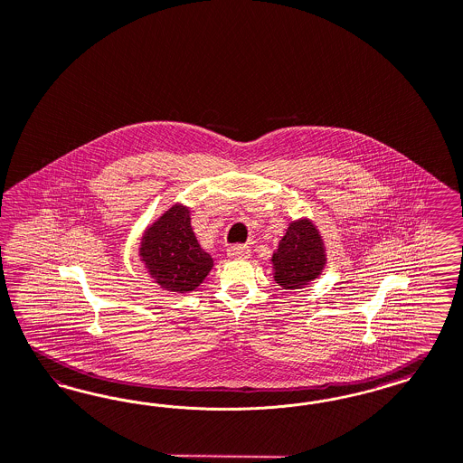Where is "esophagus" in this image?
<instances>
[{"instance_id":"34e87169","label":"esophagus","mask_w":463,"mask_h":463,"mask_svg":"<svg viewBox=\"0 0 463 463\" xmlns=\"http://www.w3.org/2000/svg\"><path fill=\"white\" fill-rule=\"evenodd\" d=\"M227 255L234 260H248L251 256V250L246 244H236L227 250Z\"/></svg>"}]
</instances>
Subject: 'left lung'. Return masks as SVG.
I'll return each mask as SVG.
<instances>
[{
  "mask_svg": "<svg viewBox=\"0 0 463 463\" xmlns=\"http://www.w3.org/2000/svg\"><path fill=\"white\" fill-rule=\"evenodd\" d=\"M273 280L286 290L306 288L326 265V248L318 227L307 217L288 223L271 256Z\"/></svg>",
  "mask_w": 463,
  "mask_h": 463,
  "instance_id": "obj_1",
  "label": "left lung"
}]
</instances>
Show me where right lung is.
<instances>
[{
    "instance_id": "add662e5",
    "label": "right lung",
    "mask_w": 463,
    "mask_h": 463,
    "mask_svg": "<svg viewBox=\"0 0 463 463\" xmlns=\"http://www.w3.org/2000/svg\"><path fill=\"white\" fill-rule=\"evenodd\" d=\"M140 261L164 290L186 294L205 280L213 260L193 232L190 207L175 203L144 231Z\"/></svg>"
}]
</instances>
